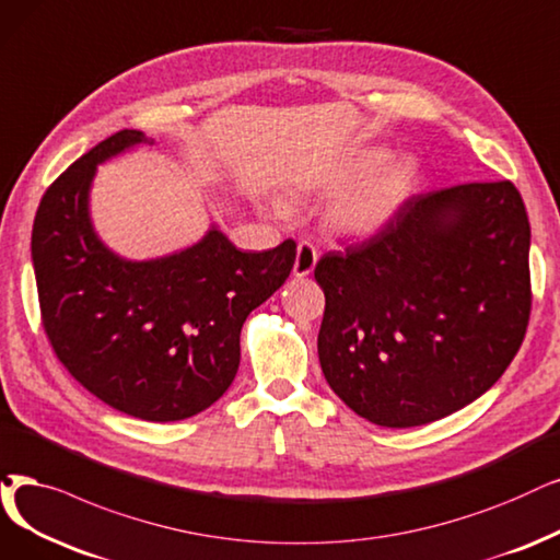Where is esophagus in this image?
<instances>
[{"instance_id": "obj_1", "label": "esophagus", "mask_w": 560, "mask_h": 560, "mask_svg": "<svg viewBox=\"0 0 560 560\" xmlns=\"http://www.w3.org/2000/svg\"><path fill=\"white\" fill-rule=\"evenodd\" d=\"M317 248L307 241H301L299 248H296V259H294V276L296 278H305L312 271H315L317 266Z\"/></svg>"}]
</instances>
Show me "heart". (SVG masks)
<instances>
[{
	"label": "heart",
	"mask_w": 560,
	"mask_h": 560,
	"mask_svg": "<svg viewBox=\"0 0 560 560\" xmlns=\"http://www.w3.org/2000/svg\"><path fill=\"white\" fill-rule=\"evenodd\" d=\"M390 158V149L370 144L351 151L340 163L305 178L301 192L340 195L335 199L328 222L349 238H370L384 232L397 218L418 186V167L411 159ZM284 213V207H276Z\"/></svg>",
	"instance_id": "b5f03b06"
}]
</instances>
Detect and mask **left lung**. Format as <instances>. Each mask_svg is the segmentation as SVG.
I'll return each instance as SVG.
<instances>
[{"instance_id":"1","label":"left lung","mask_w":560,"mask_h":560,"mask_svg":"<svg viewBox=\"0 0 560 560\" xmlns=\"http://www.w3.org/2000/svg\"><path fill=\"white\" fill-rule=\"evenodd\" d=\"M530 225L510 182L413 195L390 225L317 261L328 386L361 418L416 428L471 405L520 351Z\"/></svg>"}]
</instances>
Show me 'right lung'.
I'll list each match as a JSON object with an SVG mask.
<instances>
[{"label":"right lung","mask_w":560,"mask_h":560,"mask_svg":"<svg viewBox=\"0 0 560 560\" xmlns=\"http://www.w3.org/2000/svg\"><path fill=\"white\" fill-rule=\"evenodd\" d=\"M153 144L119 130L43 195L32 261L48 340L63 368L105 405L172 422L209 409L238 370L241 326L284 284L296 243L243 253L215 225L178 253L132 261L98 238L89 192L96 167Z\"/></svg>","instance_id":"add662e5"}]
</instances>
